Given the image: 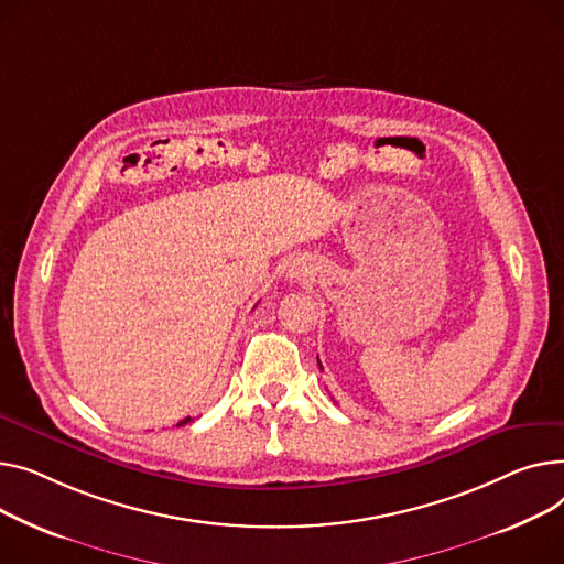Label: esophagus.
Masks as SVG:
<instances>
[{
	"label": "esophagus",
	"mask_w": 564,
	"mask_h": 564,
	"mask_svg": "<svg viewBox=\"0 0 564 564\" xmlns=\"http://www.w3.org/2000/svg\"><path fill=\"white\" fill-rule=\"evenodd\" d=\"M307 273V269L303 267V263H293V267L289 269V278H303Z\"/></svg>",
	"instance_id": "esophagus-1"
}]
</instances>
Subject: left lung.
Wrapping results in <instances>:
<instances>
[{
    "label": "left lung",
    "mask_w": 564,
    "mask_h": 564,
    "mask_svg": "<svg viewBox=\"0 0 564 564\" xmlns=\"http://www.w3.org/2000/svg\"><path fill=\"white\" fill-rule=\"evenodd\" d=\"M318 367H321V364H318Z\"/></svg>",
    "instance_id": "8db88e82"
}]
</instances>
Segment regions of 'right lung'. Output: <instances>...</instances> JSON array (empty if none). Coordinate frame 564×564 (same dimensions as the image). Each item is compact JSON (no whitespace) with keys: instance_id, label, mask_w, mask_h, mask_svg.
Segmentation results:
<instances>
[{"instance_id":"right-lung-1","label":"right lung","mask_w":564,"mask_h":564,"mask_svg":"<svg viewBox=\"0 0 564 564\" xmlns=\"http://www.w3.org/2000/svg\"><path fill=\"white\" fill-rule=\"evenodd\" d=\"M188 421H191V416H186V419H182V421H180V423H177V425H184V423H188Z\"/></svg>"}]
</instances>
